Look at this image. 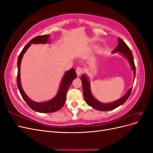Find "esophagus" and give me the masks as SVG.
Instances as JSON below:
<instances>
[{
	"mask_svg": "<svg viewBox=\"0 0 153 153\" xmlns=\"http://www.w3.org/2000/svg\"><path fill=\"white\" fill-rule=\"evenodd\" d=\"M83 71H84V69H83L81 67H78L76 69V75L78 76H79L82 73Z\"/></svg>",
	"mask_w": 153,
	"mask_h": 153,
	"instance_id": "obj_1",
	"label": "esophagus"
}]
</instances>
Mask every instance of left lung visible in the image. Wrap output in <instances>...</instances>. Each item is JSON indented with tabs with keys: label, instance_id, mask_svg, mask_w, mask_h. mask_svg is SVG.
Masks as SVG:
<instances>
[{
	"label": "left lung",
	"instance_id": "1",
	"mask_svg": "<svg viewBox=\"0 0 153 153\" xmlns=\"http://www.w3.org/2000/svg\"><path fill=\"white\" fill-rule=\"evenodd\" d=\"M117 52H119L121 55H123L124 57L127 59L129 64H130V66L132 69V70L133 71L134 76H135V63H134V59L132 52L130 49H129V48L127 46V45L120 38H118L117 47L115 48V49L112 52V53ZM81 80L82 83L83 91H84V99L85 101H86V103L89 106H92V108L100 111H108L113 110L114 108H116L120 105L124 104L125 103V101L128 99L129 96H130L131 92L132 91V87H131L122 98L114 101V102L109 103H101L98 100H96L93 96V95H92L90 87V81L85 74L81 76Z\"/></svg>",
	"mask_w": 153,
	"mask_h": 153
}]
</instances>
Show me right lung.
Returning a JSON list of instances; mask_svg holds the SVG:
<instances>
[{"label":"right lung","instance_id":"right-lung-1","mask_svg":"<svg viewBox=\"0 0 153 153\" xmlns=\"http://www.w3.org/2000/svg\"><path fill=\"white\" fill-rule=\"evenodd\" d=\"M50 35L38 36L35 37L34 38L31 39L27 45L22 50L21 53L18 58V75H17V86L21 94L22 98H24L27 104L29 107L36 112L40 113H51L55 112L56 111L61 109L65 103L66 98L67 91L70 87L72 82L76 77V74L74 68H71L67 71L62 78L61 85H60L59 91L53 98L48 101H45L43 103L36 102V101L30 100L28 96L26 95L25 92L22 89L20 81V64L22 59L27 50L29 48L31 44H45L49 42Z\"/></svg>","mask_w":153,"mask_h":153}]
</instances>
